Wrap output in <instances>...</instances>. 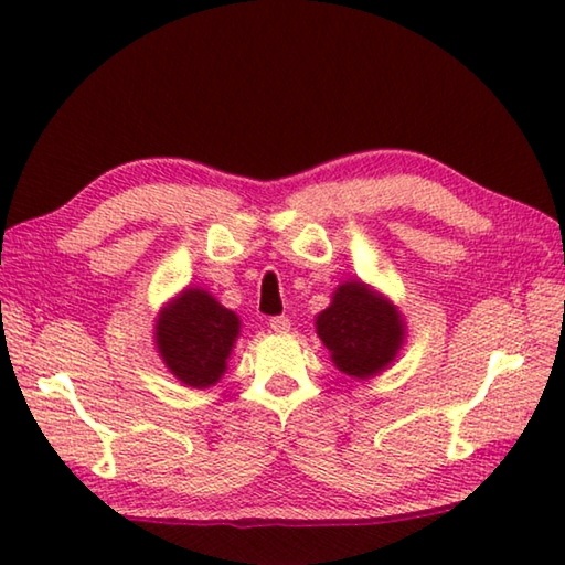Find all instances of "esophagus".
<instances>
[{
	"mask_svg": "<svg viewBox=\"0 0 565 565\" xmlns=\"http://www.w3.org/2000/svg\"><path fill=\"white\" fill-rule=\"evenodd\" d=\"M269 328L274 330V332H279V334H286L291 330V320L286 318V316H274L271 320H269Z\"/></svg>",
	"mask_w": 565,
	"mask_h": 565,
	"instance_id": "1",
	"label": "esophagus"
}]
</instances>
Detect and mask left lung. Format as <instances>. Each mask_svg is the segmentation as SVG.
<instances>
[{
  "label": "left lung",
  "mask_w": 565,
  "mask_h": 565,
  "mask_svg": "<svg viewBox=\"0 0 565 565\" xmlns=\"http://www.w3.org/2000/svg\"><path fill=\"white\" fill-rule=\"evenodd\" d=\"M322 344L340 371L369 379L386 369L403 344V320L386 298L362 281H347L316 320Z\"/></svg>",
  "instance_id": "obj_1"
}]
</instances>
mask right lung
<instances>
[{
	"label": "right lung",
	"instance_id": "obj_1",
	"mask_svg": "<svg viewBox=\"0 0 565 565\" xmlns=\"http://www.w3.org/2000/svg\"><path fill=\"white\" fill-rule=\"evenodd\" d=\"M158 350L172 374L194 388L213 386L239 332L233 310L201 289H186L158 320Z\"/></svg>",
	"mask_w": 565,
	"mask_h": 565
}]
</instances>
